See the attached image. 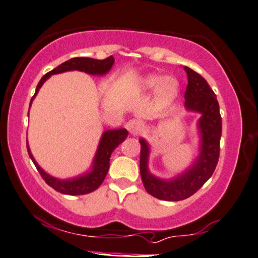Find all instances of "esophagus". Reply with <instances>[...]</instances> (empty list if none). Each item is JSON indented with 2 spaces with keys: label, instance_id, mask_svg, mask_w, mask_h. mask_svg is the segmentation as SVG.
<instances>
[{
  "label": "esophagus",
  "instance_id": "obj_1",
  "mask_svg": "<svg viewBox=\"0 0 258 258\" xmlns=\"http://www.w3.org/2000/svg\"><path fill=\"white\" fill-rule=\"evenodd\" d=\"M143 127V123L139 120H130L128 122L126 123V128L131 135H137V133L141 131V128Z\"/></svg>",
  "mask_w": 258,
  "mask_h": 258
}]
</instances>
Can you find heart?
I'll list each match as a JSON object with an SVG mask.
<instances>
[{
    "label": "heart",
    "mask_w": 258,
    "mask_h": 258,
    "mask_svg": "<svg viewBox=\"0 0 258 258\" xmlns=\"http://www.w3.org/2000/svg\"><path fill=\"white\" fill-rule=\"evenodd\" d=\"M142 88L144 90L157 89V97L160 102L167 103L175 98L179 91V84L175 79L166 78L159 74H151L142 80Z\"/></svg>",
    "instance_id": "1"
}]
</instances>
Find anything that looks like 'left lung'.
Segmentation results:
<instances>
[{"instance_id": "left-lung-1", "label": "left lung", "mask_w": 258, "mask_h": 258, "mask_svg": "<svg viewBox=\"0 0 258 258\" xmlns=\"http://www.w3.org/2000/svg\"><path fill=\"white\" fill-rule=\"evenodd\" d=\"M187 86L185 91V108L201 113L198 128L201 133L200 155L185 173L170 180H162L150 174L148 169L149 145L144 139L141 143V176L145 190L151 196L162 201H182L200 190L213 175L220 156V139L222 119L219 102L207 80L191 68L185 67Z\"/></svg>"}]
</instances>
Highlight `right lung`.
Masks as SVG:
<instances>
[{"mask_svg": "<svg viewBox=\"0 0 258 258\" xmlns=\"http://www.w3.org/2000/svg\"><path fill=\"white\" fill-rule=\"evenodd\" d=\"M114 64V57L109 56L104 60H96V58H90V57H74L71 58L63 63H61L60 66L50 71L42 77V79L39 80L38 85L36 88V92L33 95V97L31 98V103H32L33 98L36 97L37 92L39 91L40 86L43 85V83L45 82L49 77L52 74H58L67 72V71H82V72L89 73V74H97V76H103V74L108 73L110 71L111 66ZM30 103V105H31ZM127 130L125 128H117V130H108L103 133L102 136L101 142H99L97 153L94 159V164H92V169L90 173H86L82 176L74 179H68V180H61L54 176L49 175L48 173H45L38 163L36 162L33 159L32 154H31L29 145H27V151L31 160L35 163L37 170L39 172L40 176L43 180L51 186L54 190L63 195H71V196H77V195H86L90 192L95 191L96 188L99 187V185L103 182V180L107 175L108 169H109V161H110V155L114 151V149L119 147L120 143H122L127 138Z\"/></svg>", "mask_w": 258, "mask_h": 258, "instance_id": "add662e5", "label": "right lung"}]
</instances>
